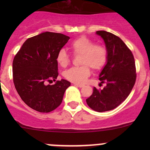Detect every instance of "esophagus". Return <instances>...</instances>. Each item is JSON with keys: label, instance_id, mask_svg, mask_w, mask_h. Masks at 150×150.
I'll return each instance as SVG.
<instances>
[{"label": "esophagus", "instance_id": "1", "mask_svg": "<svg viewBox=\"0 0 150 150\" xmlns=\"http://www.w3.org/2000/svg\"><path fill=\"white\" fill-rule=\"evenodd\" d=\"M75 85V86H78V87H79V88H82L83 86V85H82V84H78V83H75L74 84Z\"/></svg>", "mask_w": 150, "mask_h": 150}]
</instances>
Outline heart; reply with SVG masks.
<instances>
[{
    "label": "heart",
    "instance_id": "1",
    "mask_svg": "<svg viewBox=\"0 0 150 150\" xmlns=\"http://www.w3.org/2000/svg\"><path fill=\"white\" fill-rule=\"evenodd\" d=\"M70 48L75 55H80V64L67 70L64 76L68 81L75 83H83L90 75V67L100 69L105 65L107 59V51L103 45L94 44L88 38L81 36L71 43ZM57 61L62 67L68 65L70 61L69 55L64 49H61L57 56Z\"/></svg>",
    "mask_w": 150,
    "mask_h": 150
}]
</instances>
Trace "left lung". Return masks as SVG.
Masks as SVG:
<instances>
[{"label": "left lung", "instance_id": "left-lung-1", "mask_svg": "<svg viewBox=\"0 0 150 150\" xmlns=\"http://www.w3.org/2000/svg\"><path fill=\"white\" fill-rule=\"evenodd\" d=\"M96 34L104 40L107 51V63L99 78L100 83L106 86L102 90L93 87L86 103L94 111L102 112L116 108L126 99L135 84L137 74L132 52L120 38L104 30Z\"/></svg>", "mask_w": 150, "mask_h": 150}]
</instances>
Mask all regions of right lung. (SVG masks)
Returning <instances> with one entry per match:
<instances>
[{
  "label": "right lung",
  "instance_id": "1",
  "mask_svg": "<svg viewBox=\"0 0 150 150\" xmlns=\"http://www.w3.org/2000/svg\"><path fill=\"white\" fill-rule=\"evenodd\" d=\"M69 37L61 33L45 32L28 38L18 51L13 61V81L24 102L40 112H49L62 102L70 83L57 81L58 77L59 51L67 43Z\"/></svg>",
  "mask_w": 150,
  "mask_h": 150
}]
</instances>
